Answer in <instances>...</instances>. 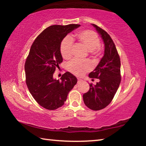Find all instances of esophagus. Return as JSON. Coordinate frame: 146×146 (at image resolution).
Returning a JSON list of instances; mask_svg holds the SVG:
<instances>
[{"label":"esophagus","instance_id":"1","mask_svg":"<svg viewBox=\"0 0 146 146\" xmlns=\"http://www.w3.org/2000/svg\"><path fill=\"white\" fill-rule=\"evenodd\" d=\"M82 81H83L82 79H80V78H78V83H80V82H82Z\"/></svg>","mask_w":146,"mask_h":146}]
</instances>
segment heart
I'll return each instance as SVG.
<instances>
[{"label": "heart", "mask_w": 146, "mask_h": 146, "mask_svg": "<svg viewBox=\"0 0 146 146\" xmlns=\"http://www.w3.org/2000/svg\"><path fill=\"white\" fill-rule=\"evenodd\" d=\"M77 39L78 41L84 46L90 53L94 56H98L100 54L101 48L100 38L98 35L91 30L85 29L78 32L72 36V39ZM70 37H65L61 41L60 51L62 58L68 60L72 56L73 40ZM68 70L76 76H82L92 70V64L89 60H73L68 64Z\"/></svg>", "instance_id": "obj_1"}]
</instances>
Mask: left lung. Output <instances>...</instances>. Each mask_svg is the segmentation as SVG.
Here are the masks:
<instances>
[{"label":"left lung","instance_id":"obj_1","mask_svg":"<svg viewBox=\"0 0 146 146\" xmlns=\"http://www.w3.org/2000/svg\"><path fill=\"white\" fill-rule=\"evenodd\" d=\"M92 25L100 35L104 43V55L97 68L89 74L90 78H98L99 82L95 86L90 84V90L83 95V100L88 108L98 111L110 104L119 87L120 59L110 35L95 24Z\"/></svg>","mask_w":146,"mask_h":146}]
</instances>
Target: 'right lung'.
<instances>
[{
	"label": "right lung",
	"mask_w": 146,
	"mask_h": 146,
	"mask_svg": "<svg viewBox=\"0 0 146 146\" xmlns=\"http://www.w3.org/2000/svg\"><path fill=\"white\" fill-rule=\"evenodd\" d=\"M80 24L53 25L42 32L32 44L25 66L26 83L34 99L42 107L55 110L66 101L77 79L66 72L60 80L53 78L56 68L62 62L61 41Z\"/></svg>",
	"instance_id": "add662e5"
}]
</instances>
